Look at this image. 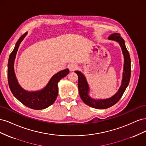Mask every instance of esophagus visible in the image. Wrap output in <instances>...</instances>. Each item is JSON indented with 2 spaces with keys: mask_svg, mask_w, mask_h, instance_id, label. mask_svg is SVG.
Segmentation results:
<instances>
[{
  "mask_svg": "<svg viewBox=\"0 0 146 146\" xmlns=\"http://www.w3.org/2000/svg\"><path fill=\"white\" fill-rule=\"evenodd\" d=\"M77 65L75 63H70L69 64V69L71 71H74L75 70H76L77 68Z\"/></svg>",
  "mask_w": 146,
  "mask_h": 146,
  "instance_id": "esophagus-1",
  "label": "esophagus"
}]
</instances>
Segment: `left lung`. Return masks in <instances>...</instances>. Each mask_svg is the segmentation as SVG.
<instances>
[{
    "mask_svg": "<svg viewBox=\"0 0 146 146\" xmlns=\"http://www.w3.org/2000/svg\"><path fill=\"white\" fill-rule=\"evenodd\" d=\"M109 39L117 41L122 48L123 56H124V68H123V78L122 85L117 93L112 98L105 100H94L90 98L88 94L89 86L87 83L85 77L78 71H75L78 75V87L79 94L82 100L85 104L91 107L97 109H106L115 105L120 100L123 92H125L127 86L129 85L131 76V60L129 51L125 47V41L119 33H114L108 37Z\"/></svg>",
    "mask_w": 146,
    "mask_h": 146,
    "instance_id": "8db88e82",
    "label": "left lung"
}]
</instances>
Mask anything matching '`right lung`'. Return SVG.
Returning a JSON list of instances; mask_svg holds the SVG:
<instances>
[{"mask_svg": "<svg viewBox=\"0 0 146 146\" xmlns=\"http://www.w3.org/2000/svg\"><path fill=\"white\" fill-rule=\"evenodd\" d=\"M27 33L25 32L20 37L10 55L8 63V85L13 96L23 105L31 109L42 110L54 104L58 96V83L63 77L67 76L69 70L66 69L54 75L46 87L41 91L29 92L24 90L16 80L14 72V61L20 43Z\"/></svg>", "mask_w": 146, "mask_h": 146, "instance_id": "1", "label": "right lung"}]
</instances>
